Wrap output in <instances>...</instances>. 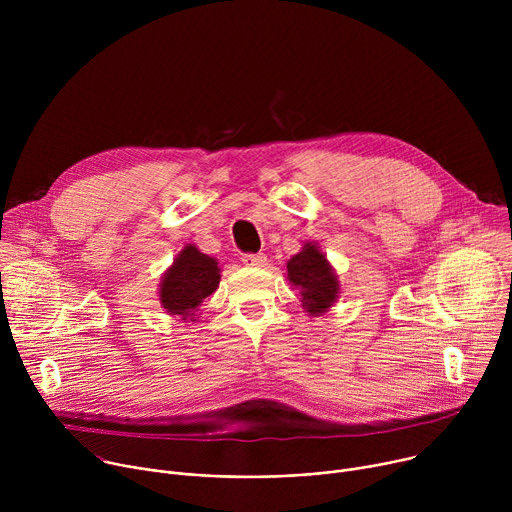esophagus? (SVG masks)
I'll return each instance as SVG.
<instances>
[{"label":"esophagus","instance_id":"34e87169","mask_svg":"<svg viewBox=\"0 0 512 512\" xmlns=\"http://www.w3.org/2000/svg\"><path fill=\"white\" fill-rule=\"evenodd\" d=\"M265 261H267V257L263 253H245L243 255V263L249 267H261V265H265Z\"/></svg>","mask_w":512,"mask_h":512}]
</instances>
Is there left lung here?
<instances>
[{
  "mask_svg": "<svg viewBox=\"0 0 512 512\" xmlns=\"http://www.w3.org/2000/svg\"><path fill=\"white\" fill-rule=\"evenodd\" d=\"M287 279L300 289L302 308L310 316L328 312L340 294L338 277L316 243H306L298 255L287 261Z\"/></svg>",
  "mask_w": 512,
  "mask_h": 512,
  "instance_id": "obj_1",
  "label": "left lung"
}]
</instances>
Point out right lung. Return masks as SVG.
I'll return each instance as SVG.
<instances>
[{"mask_svg":"<svg viewBox=\"0 0 512 512\" xmlns=\"http://www.w3.org/2000/svg\"><path fill=\"white\" fill-rule=\"evenodd\" d=\"M221 283L218 261L186 245L164 273L160 283V304L172 316L194 322V312L204 298L214 294Z\"/></svg>","mask_w":512,"mask_h":512,"instance_id":"1","label":"right lung"}]
</instances>
